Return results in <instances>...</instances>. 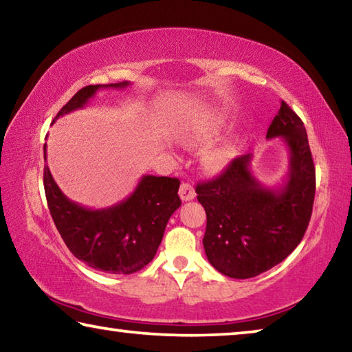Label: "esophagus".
Segmentation results:
<instances>
[{
	"label": "esophagus",
	"instance_id": "esophagus-1",
	"mask_svg": "<svg viewBox=\"0 0 352 352\" xmlns=\"http://www.w3.org/2000/svg\"><path fill=\"white\" fill-rule=\"evenodd\" d=\"M178 194H180V199L183 201H189V200H194L195 199V190H194L192 186H190L189 183H182Z\"/></svg>",
	"mask_w": 352,
	"mask_h": 352
}]
</instances>
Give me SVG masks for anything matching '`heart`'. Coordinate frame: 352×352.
Masks as SVG:
<instances>
[{"label": "heart", "mask_w": 352, "mask_h": 352, "mask_svg": "<svg viewBox=\"0 0 352 352\" xmlns=\"http://www.w3.org/2000/svg\"><path fill=\"white\" fill-rule=\"evenodd\" d=\"M226 126V118L219 110H206L197 113L188 121V126L182 132L186 142H208L222 132ZM236 157V147L233 142H220L205 151L201 162L211 172H220L228 168Z\"/></svg>", "instance_id": "obj_1"}]
</instances>
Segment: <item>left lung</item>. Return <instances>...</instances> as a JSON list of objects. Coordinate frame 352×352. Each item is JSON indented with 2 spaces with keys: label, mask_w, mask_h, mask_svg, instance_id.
<instances>
[{
  "label": "left lung",
  "mask_w": 352,
  "mask_h": 352,
  "mask_svg": "<svg viewBox=\"0 0 352 352\" xmlns=\"http://www.w3.org/2000/svg\"><path fill=\"white\" fill-rule=\"evenodd\" d=\"M281 138L289 148V172L278 188L252 174L253 155H241L222 175L199 183L197 200L206 211L204 247L222 275L247 279L283 262L305 236L315 197V168L306 127L281 100L267 140Z\"/></svg>",
  "instance_id": "left-lung-1"
}]
</instances>
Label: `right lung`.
<instances>
[{"label":"right lung","mask_w":352,"mask_h":352,"mask_svg":"<svg viewBox=\"0 0 352 352\" xmlns=\"http://www.w3.org/2000/svg\"><path fill=\"white\" fill-rule=\"evenodd\" d=\"M129 85L130 82H119L82 88L56 119L83 109L99 90ZM43 153L46 160V144ZM43 184L47 208L69 252L91 269L111 275H130L147 265L157 254L170 216L182 205L180 180L170 177L142 175L127 199L104 210H91L69 200L57 186L47 164Z\"/></svg>","instance_id":"1"}]
</instances>
